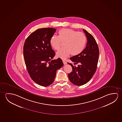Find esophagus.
Segmentation results:
<instances>
[{
	"mask_svg": "<svg viewBox=\"0 0 122 122\" xmlns=\"http://www.w3.org/2000/svg\"><path fill=\"white\" fill-rule=\"evenodd\" d=\"M63 63H64V65H65L66 64H67V62H66V61H64V60H63Z\"/></svg>",
	"mask_w": 122,
	"mask_h": 122,
	"instance_id": "34e87169",
	"label": "esophagus"
}]
</instances>
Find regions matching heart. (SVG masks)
I'll return each mask as SVG.
<instances>
[{
  "instance_id": "obj_1",
  "label": "heart",
  "mask_w": 122,
  "mask_h": 122,
  "mask_svg": "<svg viewBox=\"0 0 122 122\" xmlns=\"http://www.w3.org/2000/svg\"><path fill=\"white\" fill-rule=\"evenodd\" d=\"M64 47L56 52L58 58L64 59L71 54L76 56L81 53L85 47L86 38L84 34L72 29L63 28L58 32V36H52L50 44L55 50H58L64 42Z\"/></svg>"
}]
</instances>
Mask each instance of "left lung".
Returning a JSON list of instances; mask_svg holds the SVG:
<instances>
[{
	"instance_id": "1",
	"label": "left lung",
	"mask_w": 122,
	"mask_h": 122,
	"mask_svg": "<svg viewBox=\"0 0 122 122\" xmlns=\"http://www.w3.org/2000/svg\"><path fill=\"white\" fill-rule=\"evenodd\" d=\"M83 31L87 38L86 46L80 54L70 58L75 65H79L76 67L68 63L72 69V71L68 74L69 79L77 86L84 85L90 80L96 72L98 61L99 51L96 41L86 30L83 29Z\"/></svg>"
}]
</instances>
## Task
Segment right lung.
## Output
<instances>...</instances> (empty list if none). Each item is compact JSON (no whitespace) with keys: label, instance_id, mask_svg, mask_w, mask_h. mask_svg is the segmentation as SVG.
Wrapping results in <instances>:
<instances>
[{"label":"right lung","instance_id":"add662e5","mask_svg":"<svg viewBox=\"0 0 122 122\" xmlns=\"http://www.w3.org/2000/svg\"><path fill=\"white\" fill-rule=\"evenodd\" d=\"M56 31L52 28L37 29L29 35L24 45V58L29 75L43 86L53 82L57 70L64 65L60 58L52 60L55 52L50 40Z\"/></svg>","mask_w":122,"mask_h":122}]
</instances>
